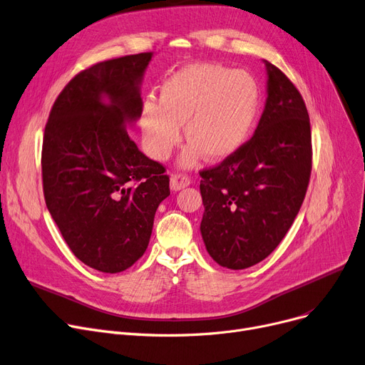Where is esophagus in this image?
<instances>
[{
  "mask_svg": "<svg viewBox=\"0 0 365 365\" xmlns=\"http://www.w3.org/2000/svg\"><path fill=\"white\" fill-rule=\"evenodd\" d=\"M191 182V180L187 177V175H182V174H174L173 177H170V190L174 191H180L185 187H188Z\"/></svg>",
  "mask_w": 365,
  "mask_h": 365,
  "instance_id": "obj_1",
  "label": "esophagus"
}]
</instances>
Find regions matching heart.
Returning a JSON list of instances; mask_svg holds the SVG:
<instances>
[{"instance_id":"b5f03b06","label":"heart","mask_w":365,"mask_h":365,"mask_svg":"<svg viewBox=\"0 0 365 365\" xmlns=\"http://www.w3.org/2000/svg\"><path fill=\"white\" fill-rule=\"evenodd\" d=\"M261 91L245 71L196 63L170 75L159 101L145 98L140 128L148 155L165 160L181 141V125L191 140L180 158L185 168L200 160H222L246 143L259 112Z\"/></svg>"}]
</instances>
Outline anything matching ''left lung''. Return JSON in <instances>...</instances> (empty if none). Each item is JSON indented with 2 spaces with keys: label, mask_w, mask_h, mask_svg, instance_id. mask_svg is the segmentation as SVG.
<instances>
[{
  "label": "left lung",
  "mask_w": 365,
  "mask_h": 365,
  "mask_svg": "<svg viewBox=\"0 0 365 365\" xmlns=\"http://www.w3.org/2000/svg\"><path fill=\"white\" fill-rule=\"evenodd\" d=\"M267 100L253 137L200 181L202 239L212 259L230 269L264 261L280 245L307 195L312 168L305 101L265 60Z\"/></svg>",
  "instance_id": "left-lung-1"
}]
</instances>
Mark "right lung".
<instances>
[{
    "label": "right lung",
    "mask_w": 365,
    "mask_h": 365,
    "mask_svg": "<svg viewBox=\"0 0 365 365\" xmlns=\"http://www.w3.org/2000/svg\"><path fill=\"white\" fill-rule=\"evenodd\" d=\"M152 57L125 56L79 72L46 125L47 207L76 258L101 272L125 271L141 258L155 213L170 192L165 168L140 152L126 131L140 118Z\"/></svg>",
    "instance_id": "1"
}]
</instances>
